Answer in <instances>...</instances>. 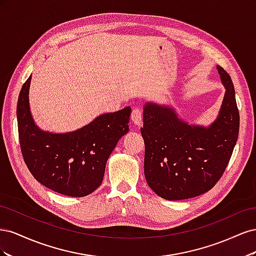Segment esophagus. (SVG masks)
Here are the masks:
<instances>
[{"instance_id": "1", "label": "esophagus", "mask_w": 256, "mask_h": 256, "mask_svg": "<svg viewBox=\"0 0 256 256\" xmlns=\"http://www.w3.org/2000/svg\"><path fill=\"white\" fill-rule=\"evenodd\" d=\"M142 110L140 108H136V109L132 110V113H131V120H132V122L136 126L141 127L142 126Z\"/></svg>"}]
</instances>
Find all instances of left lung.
Listing matches in <instances>:
<instances>
[{"label": "left lung", "mask_w": 256, "mask_h": 256, "mask_svg": "<svg viewBox=\"0 0 256 256\" xmlns=\"http://www.w3.org/2000/svg\"><path fill=\"white\" fill-rule=\"evenodd\" d=\"M226 88L218 118L205 127L189 124L174 108L146 102L141 134L147 184L168 200L198 196L223 175L239 134V112L230 74L216 66Z\"/></svg>", "instance_id": "left-lung-1"}]
</instances>
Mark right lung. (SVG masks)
I'll list each match as a JSON object with an SVG mask.
<instances>
[{
	"label": "right lung",
	"mask_w": 256,
	"mask_h": 256,
	"mask_svg": "<svg viewBox=\"0 0 256 256\" xmlns=\"http://www.w3.org/2000/svg\"><path fill=\"white\" fill-rule=\"evenodd\" d=\"M30 80L32 76L23 84L17 104L20 147L26 166L37 182L60 194H90L102 184L116 144L129 131L131 108L99 115L72 132L44 131L30 113Z\"/></svg>",
	"instance_id": "obj_1"
}]
</instances>
